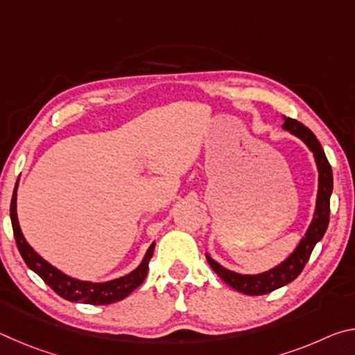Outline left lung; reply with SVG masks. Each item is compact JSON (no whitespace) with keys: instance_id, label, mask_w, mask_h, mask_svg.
Masks as SVG:
<instances>
[{"instance_id":"8db88e82","label":"left lung","mask_w":355,"mask_h":355,"mask_svg":"<svg viewBox=\"0 0 355 355\" xmlns=\"http://www.w3.org/2000/svg\"><path fill=\"white\" fill-rule=\"evenodd\" d=\"M285 130L290 131L294 136L302 139L307 147L313 152L318 171H320V186H318V199H316V211L313 216V220L309 227L307 233L299 243L296 250L286 258L284 263L279 266L263 274L257 275H243L236 274L228 269L222 268L219 263H216L211 257L207 255V260L213 271L219 275V277L225 282L227 285L235 288L236 291L249 294V296H261V294H268L277 288L290 284L297 275L302 272L305 264H307L309 258L313 252L316 243L324 236L329 225V216H330V194H332L334 188V177H332V167H330L329 161L326 158V153L321 147L320 141L311 131L302 125L297 120L291 117H285V123L282 125Z\"/></svg>"}]
</instances>
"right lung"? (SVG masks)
Segmentation results:
<instances>
[{"label":"right lung","instance_id":"obj_1","mask_svg":"<svg viewBox=\"0 0 355 355\" xmlns=\"http://www.w3.org/2000/svg\"><path fill=\"white\" fill-rule=\"evenodd\" d=\"M17 184H19V182H17ZM17 184L10 200V220L17 248H19L20 255L28 264V268L33 269V271L37 274L56 294H59V296L64 297L65 300H70V302L107 305L125 299L131 291H135L136 288L142 284L148 271V261L153 255L155 243L150 245L142 263L133 272L127 274L125 277L105 282V284H92V282L71 279L64 272L58 271V269L55 266H51L50 263H46L44 258H42L37 252H34L31 245L26 243V239L20 230L19 219H17Z\"/></svg>","mask_w":355,"mask_h":355}]
</instances>
